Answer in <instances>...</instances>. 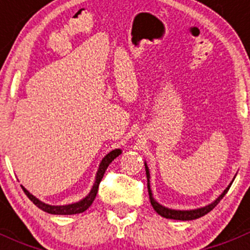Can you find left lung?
<instances>
[{"mask_svg":"<svg viewBox=\"0 0 250 250\" xmlns=\"http://www.w3.org/2000/svg\"><path fill=\"white\" fill-rule=\"evenodd\" d=\"M145 170H146V178H147V190H148V196H150L151 206L153 207V209H155L161 216L167 219H174V220H195V219H198L201 218V216L206 215L207 213L213 210V209L216 207V204L223 200V197L228 193L229 188H230V186L232 185V181H233V180L231 181V184L225 188V190H224V192L221 193V195L219 196L214 202L208 204V206L202 207V208L192 209V210H175V209H169L167 208V207L162 206V204H160L155 200V198H153L152 191H151L150 188V170H148V167L147 165H146V162H145Z\"/></svg>","mask_w":250,"mask_h":250,"instance_id":"left-lung-1","label":"left lung"}]
</instances>
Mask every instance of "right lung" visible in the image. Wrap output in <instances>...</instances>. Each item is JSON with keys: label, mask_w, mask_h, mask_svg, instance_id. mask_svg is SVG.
Wrapping results in <instances>:
<instances>
[{"label": "right lung", "mask_w": 250, "mask_h": 250, "mask_svg": "<svg viewBox=\"0 0 250 250\" xmlns=\"http://www.w3.org/2000/svg\"><path fill=\"white\" fill-rule=\"evenodd\" d=\"M122 153V150L120 148H116V150H112L111 152L107 153L104 158L100 162L99 168H98V172L97 175H95V181H94V185H93L92 190L90 192L85 196L83 200L78 201L76 203H71V204H65V206H50V204H47L42 201H40L39 198L35 197L34 195L29 192L24 186H21L22 191L25 192V195L29 197V200L31 201L35 206L39 207L40 209H42L43 211H47L49 214H55V215H72V214H78V213H83L84 210H87L88 208L90 207V204L93 203V201L95 200L97 197V193H98V188H99V184L102 181L103 176H104L105 170L107 169L109 165L115 160L116 157Z\"/></svg>", "instance_id": "1"}]
</instances>
